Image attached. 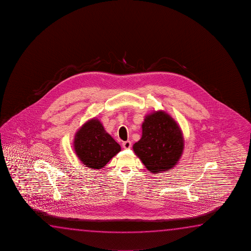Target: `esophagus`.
<instances>
[{
    "label": "esophagus",
    "mask_w": 251,
    "mask_h": 251,
    "mask_svg": "<svg viewBox=\"0 0 251 251\" xmlns=\"http://www.w3.org/2000/svg\"><path fill=\"white\" fill-rule=\"evenodd\" d=\"M122 146H123V149H130L132 148V143H131V141L127 140V141H124Z\"/></svg>",
    "instance_id": "34e87169"
}]
</instances>
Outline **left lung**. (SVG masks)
<instances>
[{"label": "left lung", "mask_w": 251, "mask_h": 251, "mask_svg": "<svg viewBox=\"0 0 251 251\" xmlns=\"http://www.w3.org/2000/svg\"><path fill=\"white\" fill-rule=\"evenodd\" d=\"M183 137L177 123L165 111L147 115L142 136L132 149L151 173H161L174 167L183 150Z\"/></svg>", "instance_id": "8db88e82"}]
</instances>
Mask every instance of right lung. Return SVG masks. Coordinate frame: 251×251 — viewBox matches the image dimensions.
I'll use <instances>...</instances> for the list:
<instances>
[{
	"label": "right lung",
	"instance_id": "add662e5",
	"mask_svg": "<svg viewBox=\"0 0 251 251\" xmlns=\"http://www.w3.org/2000/svg\"><path fill=\"white\" fill-rule=\"evenodd\" d=\"M74 148L84 165L97 170L103 168L121 150L97 119H90L77 131Z\"/></svg>",
	"mask_w": 251,
	"mask_h": 251
}]
</instances>
